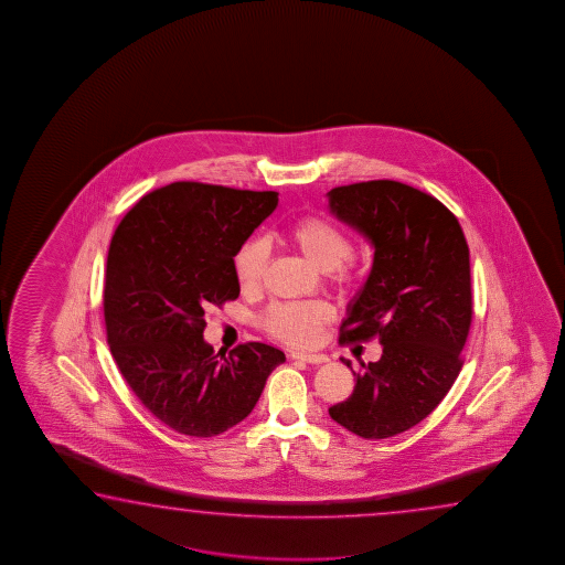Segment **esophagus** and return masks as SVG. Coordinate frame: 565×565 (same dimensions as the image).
<instances>
[{
	"instance_id": "34e87169",
	"label": "esophagus",
	"mask_w": 565,
	"mask_h": 565,
	"mask_svg": "<svg viewBox=\"0 0 565 565\" xmlns=\"http://www.w3.org/2000/svg\"><path fill=\"white\" fill-rule=\"evenodd\" d=\"M290 360H300V362H307V364H326V362H328V355L290 352Z\"/></svg>"
}]
</instances>
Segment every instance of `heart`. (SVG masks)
<instances>
[{
	"label": "heart",
	"mask_w": 565,
	"mask_h": 565,
	"mask_svg": "<svg viewBox=\"0 0 565 565\" xmlns=\"http://www.w3.org/2000/svg\"><path fill=\"white\" fill-rule=\"evenodd\" d=\"M287 239L305 257L326 270L335 282L352 278L350 257L354 241L344 227L326 215H302L288 223ZM268 265V247L265 241L249 239L235 255V277L243 290L260 287ZM334 318V310L326 302H277L260 316V324L268 335L290 345L315 344L322 326Z\"/></svg>",
	"instance_id": "b5f03b06"
}]
</instances>
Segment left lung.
<instances>
[{"label": "left lung", "instance_id": "8db88e82", "mask_svg": "<svg viewBox=\"0 0 565 565\" xmlns=\"http://www.w3.org/2000/svg\"><path fill=\"white\" fill-rule=\"evenodd\" d=\"M328 198L375 249L338 340L383 345L377 362L354 372V393L328 413L364 439H387L423 422L459 377L472 322L469 245L455 213L407 183H350Z\"/></svg>", "mask_w": 565, "mask_h": 565}]
</instances>
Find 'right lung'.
<instances>
[{
  "label": "right lung",
  "instance_id": "right-lung-1",
  "mask_svg": "<svg viewBox=\"0 0 565 565\" xmlns=\"http://www.w3.org/2000/svg\"><path fill=\"white\" fill-rule=\"evenodd\" d=\"M277 192L175 182L118 223L105 275L106 340L130 390L170 429L215 437L243 422L285 354L249 342L215 355L205 310L239 297L237 250Z\"/></svg>",
  "mask_w": 565,
  "mask_h": 565
}]
</instances>
